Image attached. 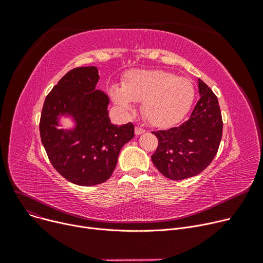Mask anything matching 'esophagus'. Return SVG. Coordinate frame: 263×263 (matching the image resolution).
<instances>
[{
    "mask_svg": "<svg viewBox=\"0 0 263 263\" xmlns=\"http://www.w3.org/2000/svg\"><path fill=\"white\" fill-rule=\"evenodd\" d=\"M143 133H145V130H144V129L139 128V127L135 128V134H136V135H141V134H143Z\"/></svg>",
    "mask_w": 263,
    "mask_h": 263,
    "instance_id": "obj_1",
    "label": "esophagus"
}]
</instances>
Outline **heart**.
Segmentation results:
<instances>
[{"label":"heart","mask_w":263,"mask_h":263,"mask_svg":"<svg viewBox=\"0 0 263 263\" xmlns=\"http://www.w3.org/2000/svg\"><path fill=\"white\" fill-rule=\"evenodd\" d=\"M110 96L126 112L133 110V101L143 102V114L157 128H170L181 121L195 97L193 83L161 69H135L122 86L110 87Z\"/></svg>","instance_id":"heart-1"}]
</instances>
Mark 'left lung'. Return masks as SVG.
Listing matches in <instances>:
<instances>
[{
	"instance_id": "8db88e82",
	"label": "left lung",
	"mask_w": 263,
	"mask_h": 263,
	"mask_svg": "<svg viewBox=\"0 0 263 263\" xmlns=\"http://www.w3.org/2000/svg\"><path fill=\"white\" fill-rule=\"evenodd\" d=\"M200 99L190 118L179 127L153 132L159 140L151 160L171 180L196 176L214 159L223 132L222 114L216 96L198 79Z\"/></svg>"
}]
</instances>
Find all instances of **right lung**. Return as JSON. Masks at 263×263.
<instances>
[{"instance_id":"obj_1","label":"right lung","mask_w":263,"mask_h":263,"mask_svg":"<svg viewBox=\"0 0 263 263\" xmlns=\"http://www.w3.org/2000/svg\"><path fill=\"white\" fill-rule=\"evenodd\" d=\"M95 66L67 72L44 103L40 137L50 162L65 179L78 185L100 184L112 176L121 148L134 137V126L110 123L107 95L97 89ZM62 118L72 126L60 129Z\"/></svg>"}]
</instances>
